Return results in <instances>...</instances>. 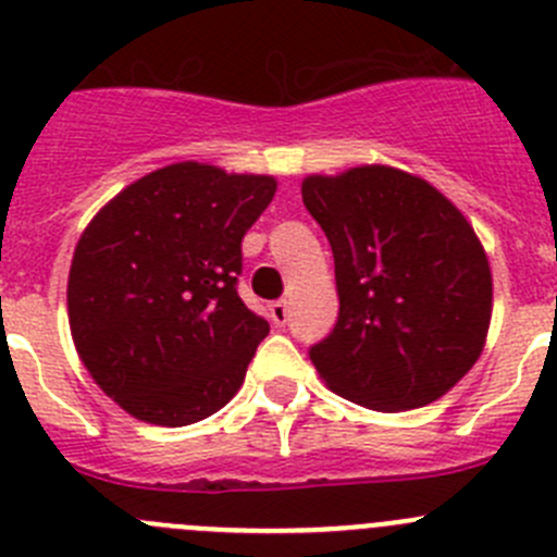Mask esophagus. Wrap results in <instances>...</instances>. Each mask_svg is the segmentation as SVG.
<instances>
[{
    "instance_id": "obj_1",
    "label": "esophagus",
    "mask_w": 557,
    "mask_h": 557,
    "mask_svg": "<svg viewBox=\"0 0 557 557\" xmlns=\"http://www.w3.org/2000/svg\"><path fill=\"white\" fill-rule=\"evenodd\" d=\"M268 317H271V322L276 324V327H284L286 322H289V308H286V300H276L268 306Z\"/></svg>"
}]
</instances>
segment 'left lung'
<instances>
[{
	"mask_svg": "<svg viewBox=\"0 0 557 557\" xmlns=\"http://www.w3.org/2000/svg\"><path fill=\"white\" fill-rule=\"evenodd\" d=\"M302 206L327 235L341 300L308 349L319 376L373 411L442 398L479 360L493 313L487 257L463 213L384 164L308 175Z\"/></svg>",
	"mask_w": 557,
	"mask_h": 557,
	"instance_id": "1",
	"label": "left lung"
}]
</instances>
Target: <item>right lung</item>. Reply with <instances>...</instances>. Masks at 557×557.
<instances>
[{"label": "right lung", "instance_id": "right-lung-1", "mask_svg": "<svg viewBox=\"0 0 557 557\" xmlns=\"http://www.w3.org/2000/svg\"><path fill=\"white\" fill-rule=\"evenodd\" d=\"M273 195L271 175L178 162L126 186L84 230L70 330L94 382L132 417L191 425L238 393L271 330L238 295L240 240Z\"/></svg>", "mask_w": 557, "mask_h": 557}]
</instances>
